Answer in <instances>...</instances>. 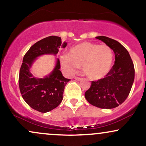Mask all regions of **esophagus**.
<instances>
[{"label":"esophagus","instance_id":"34e87169","mask_svg":"<svg viewBox=\"0 0 146 146\" xmlns=\"http://www.w3.org/2000/svg\"><path fill=\"white\" fill-rule=\"evenodd\" d=\"M82 78H79V77H75V80H77V81H80V80H82Z\"/></svg>","mask_w":146,"mask_h":146}]
</instances>
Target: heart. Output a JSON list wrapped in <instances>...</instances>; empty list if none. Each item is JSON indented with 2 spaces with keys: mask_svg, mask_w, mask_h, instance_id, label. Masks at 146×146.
<instances>
[{
  "mask_svg": "<svg viewBox=\"0 0 146 146\" xmlns=\"http://www.w3.org/2000/svg\"><path fill=\"white\" fill-rule=\"evenodd\" d=\"M114 53L106 44L84 42L70 48L68 55L60 58L62 68L68 74H73L82 66L87 78L92 80L103 78L113 66Z\"/></svg>",
  "mask_w": 146,
  "mask_h": 146,
  "instance_id": "heart-1",
  "label": "heart"
}]
</instances>
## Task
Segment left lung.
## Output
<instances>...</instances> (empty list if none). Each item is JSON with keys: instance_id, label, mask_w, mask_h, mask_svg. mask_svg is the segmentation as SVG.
<instances>
[{"instance_id": "8db88e82", "label": "left lung", "mask_w": 146, "mask_h": 146, "mask_svg": "<svg viewBox=\"0 0 146 146\" xmlns=\"http://www.w3.org/2000/svg\"><path fill=\"white\" fill-rule=\"evenodd\" d=\"M96 38L113 49L115 64L104 78L92 82L85 98L94 106L111 109L121 104L128 98L135 80V68L128 51L119 42L106 36Z\"/></svg>"}]
</instances>
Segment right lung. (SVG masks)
Segmentation results:
<instances>
[{
  "label": "right lung",
  "mask_w": 146,
  "mask_h": 146,
  "mask_svg": "<svg viewBox=\"0 0 146 146\" xmlns=\"http://www.w3.org/2000/svg\"><path fill=\"white\" fill-rule=\"evenodd\" d=\"M60 37L51 36L43 38L31 46L23 58L19 73V88L23 100L33 109L47 113L58 106L63 99L64 87L69 79L60 71V62L57 58L51 73L43 78L33 76L30 68L37 58L43 55L56 56L60 48H65Z\"/></svg>",
  "instance_id": "add662e5"
}]
</instances>
